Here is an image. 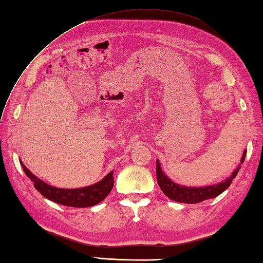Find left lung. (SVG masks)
Here are the masks:
<instances>
[{
    "mask_svg": "<svg viewBox=\"0 0 263 263\" xmlns=\"http://www.w3.org/2000/svg\"><path fill=\"white\" fill-rule=\"evenodd\" d=\"M245 156H247V150H244L241 164L244 163ZM156 173H157V182L158 185L161 189V191L164 192L166 197H168L171 200L176 201V202H182V203H199L202 202L204 200L208 199H214L218 197L220 193L225 191L227 187H230L232 181L235 178L237 173L241 168V166L238 165L237 168L232 173V175L225 180L224 182L214 184V185L210 186H203V187H187L183 185H178V184L172 182L171 178L167 177L164 172L161 171L159 160H156Z\"/></svg>",
    "mask_w": 263,
    "mask_h": 263,
    "instance_id": "1",
    "label": "left lung"
}]
</instances>
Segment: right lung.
Returning a JSON list of instances; mask_svg holds the SVG:
<instances>
[{"instance_id":"1","label":"right lung","mask_w":263,"mask_h":263,"mask_svg":"<svg viewBox=\"0 0 263 263\" xmlns=\"http://www.w3.org/2000/svg\"><path fill=\"white\" fill-rule=\"evenodd\" d=\"M26 175L30 178L38 192H41L46 199L63 204L66 206H74V208H87L98 204L107 197L114 185L113 172L106 175L103 180L86 187L79 189H59L48 185L42 180H39L27 167L20 161Z\"/></svg>"}]
</instances>
